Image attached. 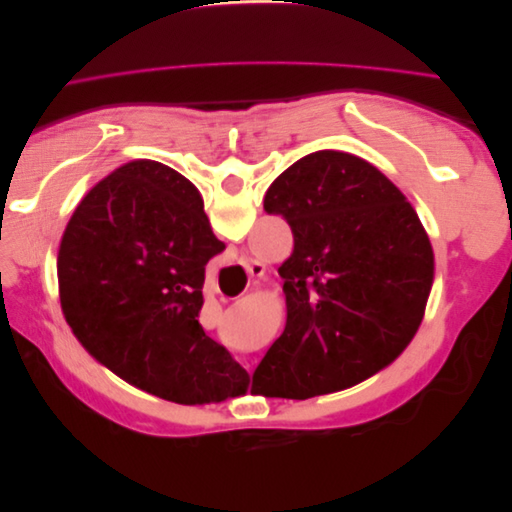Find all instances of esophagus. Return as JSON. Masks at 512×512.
Wrapping results in <instances>:
<instances>
[{
    "label": "esophagus",
    "mask_w": 512,
    "mask_h": 512,
    "mask_svg": "<svg viewBox=\"0 0 512 512\" xmlns=\"http://www.w3.org/2000/svg\"><path fill=\"white\" fill-rule=\"evenodd\" d=\"M247 273H250V277H262L265 275V265H260V262L252 260L250 265H247Z\"/></svg>",
    "instance_id": "34e87169"
}]
</instances>
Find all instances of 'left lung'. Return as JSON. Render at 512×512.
Wrapping results in <instances>:
<instances>
[{
	"mask_svg": "<svg viewBox=\"0 0 512 512\" xmlns=\"http://www.w3.org/2000/svg\"><path fill=\"white\" fill-rule=\"evenodd\" d=\"M265 211L288 222L286 329L252 393L307 399L348 389L404 352L423 320L433 250L414 207L376 166L316 151L277 177Z\"/></svg>",
	"mask_w": 512,
	"mask_h": 512,
	"instance_id": "left-lung-1",
	"label": "left lung"
}]
</instances>
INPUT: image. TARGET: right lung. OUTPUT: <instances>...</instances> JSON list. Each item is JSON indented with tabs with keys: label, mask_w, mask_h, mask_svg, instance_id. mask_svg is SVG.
I'll return each instance as SVG.
<instances>
[{
	"label": "right lung",
	"mask_w": 512,
	"mask_h": 512,
	"mask_svg": "<svg viewBox=\"0 0 512 512\" xmlns=\"http://www.w3.org/2000/svg\"><path fill=\"white\" fill-rule=\"evenodd\" d=\"M224 247L177 170L121 166L87 192L61 237L66 322L102 365L151 395L185 406L243 395L247 371L198 322L205 267Z\"/></svg>",
	"instance_id": "1"
}]
</instances>
